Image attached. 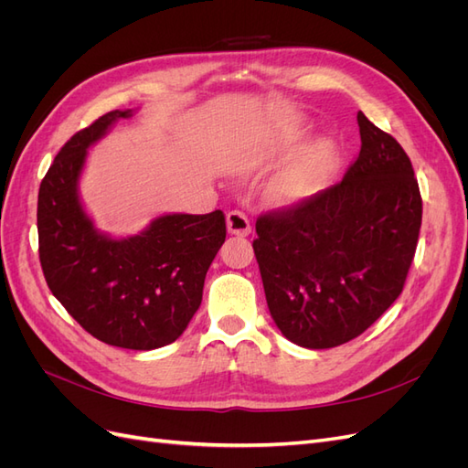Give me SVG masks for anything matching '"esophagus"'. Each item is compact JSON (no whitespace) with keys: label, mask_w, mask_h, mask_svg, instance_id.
<instances>
[{"label":"esophagus","mask_w":468,"mask_h":468,"mask_svg":"<svg viewBox=\"0 0 468 468\" xmlns=\"http://www.w3.org/2000/svg\"><path fill=\"white\" fill-rule=\"evenodd\" d=\"M226 229H229L230 234L248 236L251 232V224H250V220H248L244 212L230 210L229 215H226Z\"/></svg>","instance_id":"1"}]
</instances>
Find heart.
Returning <instances> with one entry per match:
<instances>
[{"label":"heart","instance_id":"1","mask_svg":"<svg viewBox=\"0 0 468 468\" xmlns=\"http://www.w3.org/2000/svg\"><path fill=\"white\" fill-rule=\"evenodd\" d=\"M322 183L324 172L318 165H299L275 181L273 195L285 205H303L322 189Z\"/></svg>","mask_w":468,"mask_h":468}]
</instances>
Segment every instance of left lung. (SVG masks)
<instances>
[{
  "label": "left lung",
  "mask_w": 468,
  "mask_h": 468,
  "mask_svg": "<svg viewBox=\"0 0 468 468\" xmlns=\"http://www.w3.org/2000/svg\"><path fill=\"white\" fill-rule=\"evenodd\" d=\"M357 124L361 150L337 186L256 222L269 313L306 349L342 346L380 318L402 292L418 246L412 162L361 111Z\"/></svg>",
  "instance_id": "8db88e82"
}]
</instances>
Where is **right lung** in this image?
I'll return each instance as SVG.
<instances>
[{
    "label": "right lung",
    "mask_w": 468,
    "mask_h": 468,
    "mask_svg": "<svg viewBox=\"0 0 468 468\" xmlns=\"http://www.w3.org/2000/svg\"><path fill=\"white\" fill-rule=\"evenodd\" d=\"M133 115L107 112L56 155L38 189V256L48 289L83 330L109 346L150 351L176 342L199 310L226 222L220 210L172 212L134 236L97 229L80 197L88 152Z\"/></svg>",
    "instance_id": "obj_1"
}]
</instances>
